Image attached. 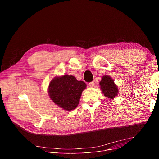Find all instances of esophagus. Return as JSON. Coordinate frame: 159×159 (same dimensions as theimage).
<instances>
[{"instance_id": "obj_1", "label": "esophagus", "mask_w": 159, "mask_h": 159, "mask_svg": "<svg viewBox=\"0 0 159 159\" xmlns=\"http://www.w3.org/2000/svg\"><path fill=\"white\" fill-rule=\"evenodd\" d=\"M95 85V83L94 82H89V85L90 87H94Z\"/></svg>"}]
</instances>
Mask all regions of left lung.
<instances>
[{
    "instance_id": "1",
    "label": "left lung",
    "mask_w": 159,
    "mask_h": 159,
    "mask_svg": "<svg viewBox=\"0 0 159 159\" xmlns=\"http://www.w3.org/2000/svg\"><path fill=\"white\" fill-rule=\"evenodd\" d=\"M99 84L104 96L112 99L117 96L118 93V87L109 76H103Z\"/></svg>"
}]
</instances>
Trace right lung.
I'll list each match as a JSON object with an SVG mask.
<instances>
[{
	"mask_svg": "<svg viewBox=\"0 0 159 159\" xmlns=\"http://www.w3.org/2000/svg\"><path fill=\"white\" fill-rule=\"evenodd\" d=\"M86 84L79 81L74 76L65 75L54 78L49 84L50 98L64 110L71 111L76 108Z\"/></svg>",
	"mask_w": 159,
	"mask_h": 159,
	"instance_id": "obj_1",
	"label": "right lung"
}]
</instances>
